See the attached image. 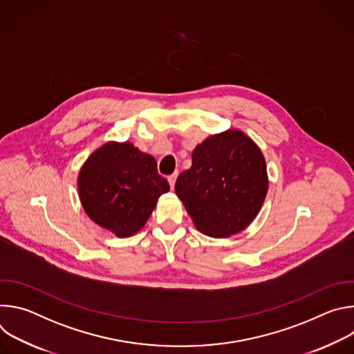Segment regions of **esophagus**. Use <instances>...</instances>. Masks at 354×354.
<instances>
[{"label": "esophagus", "instance_id": "obj_1", "mask_svg": "<svg viewBox=\"0 0 354 354\" xmlns=\"http://www.w3.org/2000/svg\"><path fill=\"white\" fill-rule=\"evenodd\" d=\"M176 176H178V174H176V172L168 176V182H169V185H171V189H174V186H175V182H176Z\"/></svg>", "mask_w": 354, "mask_h": 354}]
</instances>
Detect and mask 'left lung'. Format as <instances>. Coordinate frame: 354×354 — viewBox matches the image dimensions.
<instances>
[{"mask_svg":"<svg viewBox=\"0 0 354 354\" xmlns=\"http://www.w3.org/2000/svg\"><path fill=\"white\" fill-rule=\"evenodd\" d=\"M268 186L259 147L245 133L227 130L193 149L192 167L178 176L175 192L200 232L225 238L255 220Z\"/></svg>","mask_w":354,"mask_h":354,"instance_id":"left-lung-1","label":"left lung"}]
</instances>
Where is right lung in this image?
<instances>
[{
  "instance_id": "add662e5",
  "label": "right lung",
  "mask_w": 354,
  "mask_h": 354,
  "mask_svg": "<svg viewBox=\"0 0 354 354\" xmlns=\"http://www.w3.org/2000/svg\"><path fill=\"white\" fill-rule=\"evenodd\" d=\"M169 190L154 157L131 142H106L85 161L78 193L88 217L119 238L138 232Z\"/></svg>"
}]
</instances>
